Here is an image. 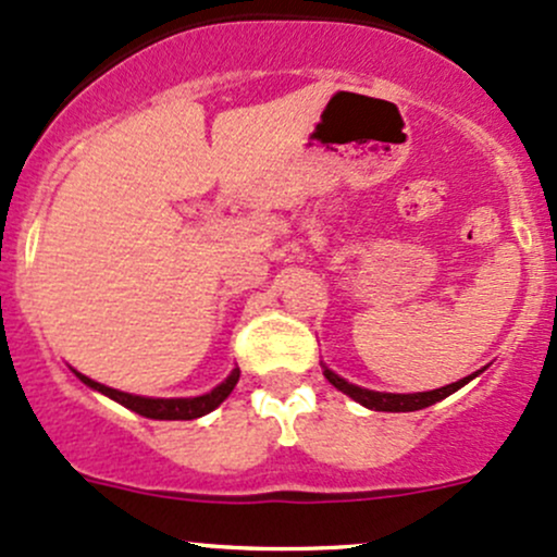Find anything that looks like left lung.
Instances as JSON below:
<instances>
[{"label": "left lung", "mask_w": 557, "mask_h": 557, "mask_svg": "<svg viewBox=\"0 0 557 557\" xmlns=\"http://www.w3.org/2000/svg\"><path fill=\"white\" fill-rule=\"evenodd\" d=\"M321 367H324L326 380L332 382V385L337 387L339 393H345V396H350L352 400H356V404L367 406V409H374V411H420V409H428V406L438 404V400H444L446 396H451V393H457L459 387H465L470 380H475V376L483 372V369H481V372L462 376V380L451 382V385H446V387H435V391L380 393V391H369V387H361V385H352V382L343 380L339 374H334L332 369L326 367V363H321Z\"/></svg>", "instance_id": "left-lung-1"}]
</instances>
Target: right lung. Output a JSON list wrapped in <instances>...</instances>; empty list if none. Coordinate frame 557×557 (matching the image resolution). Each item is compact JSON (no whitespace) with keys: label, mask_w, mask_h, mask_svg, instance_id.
Wrapping results in <instances>:
<instances>
[{"label":"right lung","mask_w":557,"mask_h":557,"mask_svg":"<svg viewBox=\"0 0 557 557\" xmlns=\"http://www.w3.org/2000/svg\"><path fill=\"white\" fill-rule=\"evenodd\" d=\"M74 374L79 376L87 387L103 393V396H109L111 400H116V404H122L124 409L135 411V414H140V417H148V420H196V417H205V414H209V411L218 409V406L231 396V391L236 387L238 374L242 372H238V369H233V372L225 376L218 387H212V391L205 393V396H194V398L135 396V393H124V391H116V387L100 385V382L89 380L87 374L76 372V369H74Z\"/></svg>","instance_id":"obj_1"}]
</instances>
